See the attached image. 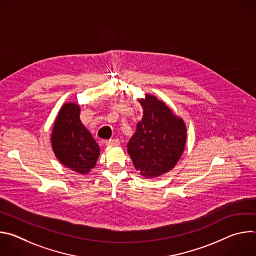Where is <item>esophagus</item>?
<instances>
[{"label":"esophagus","mask_w":256,"mask_h":256,"mask_svg":"<svg viewBox=\"0 0 256 256\" xmlns=\"http://www.w3.org/2000/svg\"><path fill=\"white\" fill-rule=\"evenodd\" d=\"M118 144H120V140H116V138L109 140H106V142H105V144L107 146V147H112V146H118Z\"/></svg>","instance_id":"34e87169"}]
</instances>
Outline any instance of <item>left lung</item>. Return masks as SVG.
I'll use <instances>...</instances> for the list:
<instances>
[{"instance_id":"obj_1","label":"left lung","mask_w":256,"mask_h":256,"mask_svg":"<svg viewBox=\"0 0 256 256\" xmlns=\"http://www.w3.org/2000/svg\"><path fill=\"white\" fill-rule=\"evenodd\" d=\"M142 118L128 144V153L144 178L159 177L172 170L184 154L186 124L184 118L156 96L138 98Z\"/></svg>"}]
</instances>
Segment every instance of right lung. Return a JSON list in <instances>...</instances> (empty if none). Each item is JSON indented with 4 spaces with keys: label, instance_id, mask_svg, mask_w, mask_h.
<instances>
[{
    "label": "right lung",
    "instance_id": "obj_1",
    "mask_svg": "<svg viewBox=\"0 0 256 256\" xmlns=\"http://www.w3.org/2000/svg\"><path fill=\"white\" fill-rule=\"evenodd\" d=\"M81 107L66 102L58 110L50 134L52 149L58 160L79 174H88L95 167L100 148L80 120Z\"/></svg>",
    "mask_w": 256,
    "mask_h": 256
}]
</instances>
